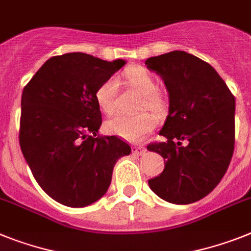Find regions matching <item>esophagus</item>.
Segmentation results:
<instances>
[{
  "mask_svg": "<svg viewBox=\"0 0 251 251\" xmlns=\"http://www.w3.org/2000/svg\"><path fill=\"white\" fill-rule=\"evenodd\" d=\"M145 148H143V147H136V145H134V147H132V153H134V154H136V155H143V154H145Z\"/></svg>",
  "mask_w": 251,
  "mask_h": 251,
  "instance_id": "obj_1",
  "label": "esophagus"
}]
</instances>
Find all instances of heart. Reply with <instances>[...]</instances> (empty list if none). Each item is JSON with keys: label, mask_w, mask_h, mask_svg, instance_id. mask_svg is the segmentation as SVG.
<instances>
[{"label": "heart", "mask_w": 251, "mask_h": 251, "mask_svg": "<svg viewBox=\"0 0 251 251\" xmlns=\"http://www.w3.org/2000/svg\"><path fill=\"white\" fill-rule=\"evenodd\" d=\"M126 83L138 92L142 98V104L153 112H161L165 102L158 96L157 83L154 76L147 69L140 66L131 67L125 73ZM117 92V81L115 77L104 80L96 90V100L100 111L107 115L115 111V98ZM106 130L112 135L125 139L127 142H139L147 132L155 126L154 116L142 112L135 116H115L106 122Z\"/></svg>", "instance_id": "obj_1"}]
</instances>
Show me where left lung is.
<instances>
[{
    "label": "left lung",
    "instance_id": "8db88e82",
    "mask_svg": "<svg viewBox=\"0 0 251 251\" xmlns=\"http://www.w3.org/2000/svg\"><path fill=\"white\" fill-rule=\"evenodd\" d=\"M145 65L162 77L170 100L159 131L166 142L147 148L165 159L149 187L168 203H195L220 184L232 158L235 97L213 67L185 50L151 57Z\"/></svg>",
    "mask_w": 251,
    "mask_h": 251
}]
</instances>
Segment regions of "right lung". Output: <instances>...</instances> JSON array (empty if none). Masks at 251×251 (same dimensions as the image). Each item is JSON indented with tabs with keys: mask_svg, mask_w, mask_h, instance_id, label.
I'll use <instances>...</instances> for the list:
<instances>
[{
	"mask_svg": "<svg viewBox=\"0 0 251 251\" xmlns=\"http://www.w3.org/2000/svg\"><path fill=\"white\" fill-rule=\"evenodd\" d=\"M125 64L81 52L54 56L23 90V155L39 186L66 207L100 201L117 159L131 153L117 136L98 135L102 113L96 90Z\"/></svg>",
	"mask_w": 251,
	"mask_h": 251,
	"instance_id": "right-lung-1",
	"label": "right lung"
}]
</instances>
